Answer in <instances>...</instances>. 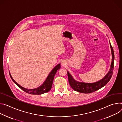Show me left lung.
Instances as JSON below:
<instances>
[{
    "instance_id": "obj_1",
    "label": "left lung",
    "mask_w": 122,
    "mask_h": 122,
    "mask_svg": "<svg viewBox=\"0 0 122 122\" xmlns=\"http://www.w3.org/2000/svg\"><path fill=\"white\" fill-rule=\"evenodd\" d=\"M110 46L111 48L112 54V61L111 65V68L109 72L102 79L94 83H84L81 82H78L76 81L71 76V75L67 72L68 75V81L71 88L76 91L78 92L81 93H89L95 92L99 89L105 86L109 82L110 79L112 77L113 73V70L114 68V54L113 48L110 43Z\"/></svg>"
}]
</instances>
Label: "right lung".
I'll use <instances>...</instances> for the list:
<instances>
[{"label":"right lung","mask_w":122,"mask_h":122,"mask_svg":"<svg viewBox=\"0 0 122 122\" xmlns=\"http://www.w3.org/2000/svg\"><path fill=\"white\" fill-rule=\"evenodd\" d=\"M60 68H61V64L59 63L53 68V69L52 70V71L50 73V74L46 78V80L43 83V84L41 85L40 86H39V87H38L37 88L33 89H25L21 86L17 82H16L12 78L10 72H9V73H10V76L12 80L13 81V82H14L17 86H18L20 89H21L23 91L31 94H37H37H41L46 93V92H48L51 90L52 86V83H53V79L54 78V76H55L57 70L60 69Z\"/></svg>","instance_id":"obj_1"}]
</instances>
